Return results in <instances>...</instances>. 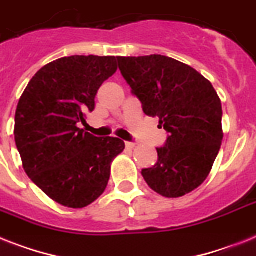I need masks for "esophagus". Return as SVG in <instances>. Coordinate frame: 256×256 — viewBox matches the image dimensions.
Segmentation results:
<instances>
[{
	"mask_svg": "<svg viewBox=\"0 0 256 256\" xmlns=\"http://www.w3.org/2000/svg\"><path fill=\"white\" fill-rule=\"evenodd\" d=\"M126 148H128V150L135 148V143H132V142H126Z\"/></svg>",
	"mask_w": 256,
	"mask_h": 256,
	"instance_id": "obj_1",
	"label": "esophagus"
}]
</instances>
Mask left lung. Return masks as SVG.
I'll use <instances>...</instances> for the list:
<instances>
[{
  "label": "left lung",
  "mask_w": 256,
  "mask_h": 256,
  "mask_svg": "<svg viewBox=\"0 0 256 256\" xmlns=\"http://www.w3.org/2000/svg\"><path fill=\"white\" fill-rule=\"evenodd\" d=\"M122 76L148 117L170 132L158 163L143 178L168 198L186 196L209 176L221 148L222 105L209 80L178 60L162 55L118 56Z\"/></svg>",
  "instance_id": "obj_1"
}]
</instances>
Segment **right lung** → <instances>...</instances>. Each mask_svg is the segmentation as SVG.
I'll list each match as a JSON object with an SVG mask.
<instances>
[{"label":"right lung","mask_w":256,"mask_h":256,"mask_svg":"<svg viewBox=\"0 0 256 256\" xmlns=\"http://www.w3.org/2000/svg\"><path fill=\"white\" fill-rule=\"evenodd\" d=\"M117 68L116 56L62 58L40 68L20 96L14 138L24 170L63 206L81 209L97 200L124 150L120 138H97L78 126Z\"/></svg>","instance_id":"add662e5"}]
</instances>
